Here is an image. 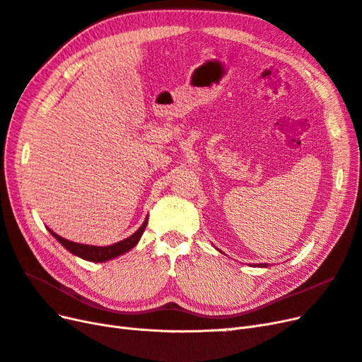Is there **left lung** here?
<instances>
[{"label": "left lung", "instance_id": "8db88e82", "mask_svg": "<svg viewBox=\"0 0 362 362\" xmlns=\"http://www.w3.org/2000/svg\"><path fill=\"white\" fill-rule=\"evenodd\" d=\"M261 267H267V264H261Z\"/></svg>", "mask_w": 362, "mask_h": 362}]
</instances>
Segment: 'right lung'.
Wrapping results in <instances>:
<instances>
[{"label":"right lung","instance_id":"right-lung-1","mask_svg":"<svg viewBox=\"0 0 362 362\" xmlns=\"http://www.w3.org/2000/svg\"><path fill=\"white\" fill-rule=\"evenodd\" d=\"M148 225V217L145 218V222L141 223V226L137 229V231L134 234H131L129 237L120 240V242L115 243V245H110V246H93V245H81V243H75V242H69V240L63 238L60 235H57L54 231H51V229H48V231L52 234V237L57 240V242L64 247L68 249L71 254L80 257L86 261H92V262H105L108 259H113L119 255H124L125 252L133 249L141 237V234H144L145 228Z\"/></svg>","mask_w":362,"mask_h":362}]
</instances>
